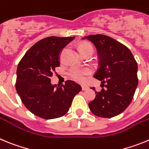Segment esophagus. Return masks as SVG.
<instances>
[{
    "label": "esophagus",
    "mask_w": 149,
    "mask_h": 149,
    "mask_svg": "<svg viewBox=\"0 0 149 149\" xmlns=\"http://www.w3.org/2000/svg\"><path fill=\"white\" fill-rule=\"evenodd\" d=\"M89 89V87L86 86H82V90L83 91H85V90H87Z\"/></svg>",
    "instance_id": "1"
}]
</instances>
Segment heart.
<instances>
[{
    "label": "heart",
    "mask_w": 149,
    "mask_h": 149,
    "mask_svg": "<svg viewBox=\"0 0 149 149\" xmlns=\"http://www.w3.org/2000/svg\"><path fill=\"white\" fill-rule=\"evenodd\" d=\"M89 50L93 51V45L89 42H83L79 45V51L81 54ZM90 73L89 68H72L69 71V76L73 80L79 82H83L86 78V76Z\"/></svg>",
    "instance_id": "b5f03b06"
}]
</instances>
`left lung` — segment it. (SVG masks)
<instances>
[{
	"mask_svg": "<svg viewBox=\"0 0 149 149\" xmlns=\"http://www.w3.org/2000/svg\"><path fill=\"white\" fill-rule=\"evenodd\" d=\"M84 39L93 42L98 51L99 67L93 77L106 87L95 91L89 109L97 116H116L127 108L134 98L138 84L137 63L125 45L110 36L96 34ZM91 89L95 90V87Z\"/></svg>",
	"mask_w": 149,
	"mask_h": 149,
	"instance_id": "1",
	"label": "left lung"
}]
</instances>
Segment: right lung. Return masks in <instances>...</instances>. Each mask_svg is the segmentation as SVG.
Wrapping results in <instances>:
<instances>
[{"mask_svg":"<svg viewBox=\"0 0 149 149\" xmlns=\"http://www.w3.org/2000/svg\"><path fill=\"white\" fill-rule=\"evenodd\" d=\"M72 37L50 36L41 39L26 52L17 68L15 88L24 106L45 119L65 115L81 86L73 81L52 85L51 77L60 66V54Z\"/></svg>","mask_w":149,"mask_h":149,"instance_id":"add662e5","label":"right lung"}]
</instances>
